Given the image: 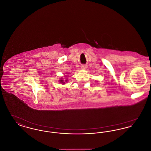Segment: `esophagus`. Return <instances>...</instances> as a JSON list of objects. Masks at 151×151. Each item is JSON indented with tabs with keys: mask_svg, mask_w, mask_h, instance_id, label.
<instances>
[{
	"mask_svg": "<svg viewBox=\"0 0 151 151\" xmlns=\"http://www.w3.org/2000/svg\"><path fill=\"white\" fill-rule=\"evenodd\" d=\"M81 68L83 70H86L87 68V65H81Z\"/></svg>",
	"mask_w": 151,
	"mask_h": 151,
	"instance_id": "esophagus-1",
	"label": "esophagus"
}]
</instances>
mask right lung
I'll return each mask as SVG.
<instances>
[{"mask_svg": "<svg viewBox=\"0 0 151 151\" xmlns=\"http://www.w3.org/2000/svg\"><path fill=\"white\" fill-rule=\"evenodd\" d=\"M60 81H61V82H63V80H60Z\"/></svg>", "mask_w": 151, "mask_h": 151, "instance_id": "obj_1", "label": "right lung"}]
</instances>
